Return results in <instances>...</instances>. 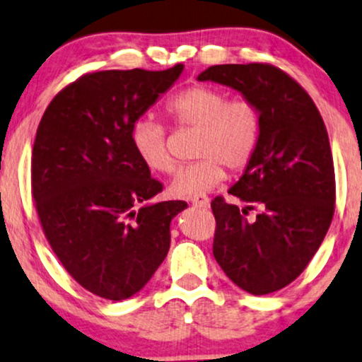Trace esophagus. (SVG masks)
<instances>
[{"label":"esophagus","mask_w":362,"mask_h":362,"mask_svg":"<svg viewBox=\"0 0 362 362\" xmlns=\"http://www.w3.org/2000/svg\"><path fill=\"white\" fill-rule=\"evenodd\" d=\"M189 202L196 208H208L209 206V198L206 194H196L193 198H189Z\"/></svg>","instance_id":"esophagus-1"}]
</instances>
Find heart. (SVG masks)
<instances>
[{
    "label": "heart",
    "mask_w": 362,
    "mask_h": 362,
    "mask_svg": "<svg viewBox=\"0 0 362 362\" xmlns=\"http://www.w3.org/2000/svg\"><path fill=\"white\" fill-rule=\"evenodd\" d=\"M164 112L177 129L196 132L193 154L199 158L176 174L171 193L180 198L204 194L226 177V168L243 169L260 141V112L252 100L230 99L220 88L194 86L168 100ZM131 142L151 171L171 174L176 169L160 124L139 119L132 126Z\"/></svg>",
    "instance_id": "1"
}]
</instances>
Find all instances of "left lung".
I'll return each mask as SVG.
<instances>
[{
	"label": "left lung",
	"instance_id": "1",
	"mask_svg": "<svg viewBox=\"0 0 362 362\" xmlns=\"http://www.w3.org/2000/svg\"><path fill=\"white\" fill-rule=\"evenodd\" d=\"M198 80L242 92L260 112V141L243 176L216 196L213 255L231 282L253 296L287 287L322 243L334 216L336 176L327 129L314 100L269 64L213 65ZM250 209L259 215L250 222Z\"/></svg>",
	"mask_w": 362,
	"mask_h": 362
}]
</instances>
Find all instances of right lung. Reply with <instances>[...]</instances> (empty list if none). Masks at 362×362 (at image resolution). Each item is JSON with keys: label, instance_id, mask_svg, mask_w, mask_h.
Instances as JSON below:
<instances>
[{"label": "right lung", "instance_id": "add662e5", "mask_svg": "<svg viewBox=\"0 0 362 362\" xmlns=\"http://www.w3.org/2000/svg\"><path fill=\"white\" fill-rule=\"evenodd\" d=\"M168 70L86 74L53 97L31 153L43 233L75 282L107 300L132 297L168 255L169 225L188 204L163 191L131 142L136 120L180 77Z\"/></svg>", "mask_w": 362, "mask_h": 362}]
</instances>
